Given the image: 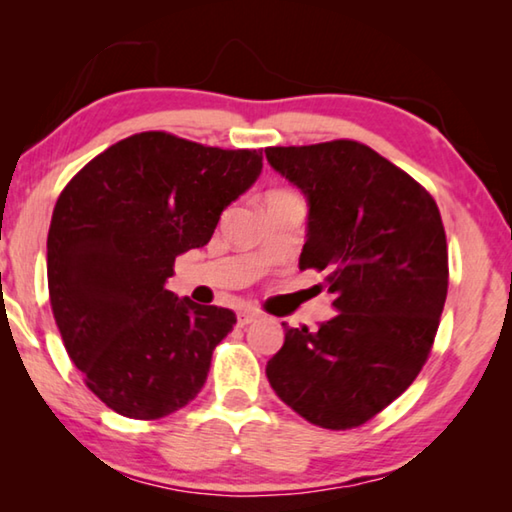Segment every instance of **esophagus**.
Listing matches in <instances>:
<instances>
[{"mask_svg": "<svg viewBox=\"0 0 512 512\" xmlns=\"http://www.w3.org/2000/svg\"><path fill=\"white\" fill-rule=\"evenodd\" d=\"M257 318V314L253 309H241L239 314H237V323L244 327V325H248V323H253V320Z\"/></svg>", "mask_w": 512, "mask_h": 512, "instance_id": "1", "label": "esophagus"}]
</instances>
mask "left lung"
Returning a JSON list of instances; mask_svg holds the SVG:
<instances>
[{"label": "left lung", "mask_w": 512, "mask_h": 512, "mask_svg": "<svg viewBox=\"0 0 512 512\" xmlns=\"http://www.w3.org/2000/svg\"><path fill=\"white\" fill-rule=\"evenodd\" d=\"M307 198L300 271L318 268L336 316L284 325L266 363L275 395L311 424L359 427L397 400L429 357L447 298V239L424 187L370 146H271Z\"/></svg>", "instance_id": "1"}]
</instances>
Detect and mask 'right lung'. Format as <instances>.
Here are the masks:
<instances>
[{"label":"right lung","mask_w":512,"mask_h":512,"mask_svg":"<svg viewBox=\"0 0 512 512\" xmlns=\"http://www.w3.org/2000/svg\"><path fill=\"white\" fill-rule=\"evenodd\" d=\"M259 173L262 151L149 131L112 144L58 196L47 237L51 309L69 359L112 411L158 420L203 388L237 318L178 298L167 280Z\"/></svg>","instance_id":"add662e5"}]
</instances>
